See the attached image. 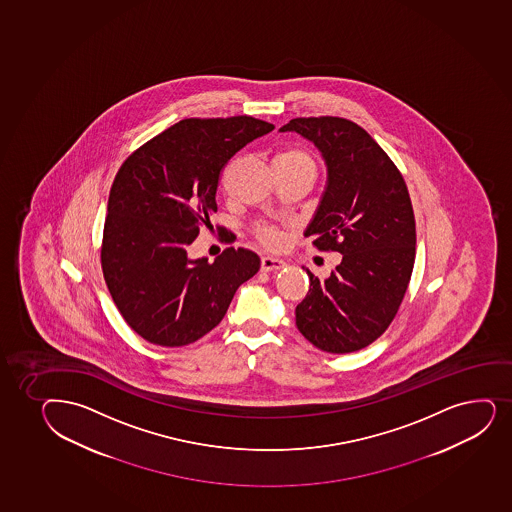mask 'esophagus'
<instances>
[{
  "label": "esophagus",
  "mask_w": 512,
  "mask_h": 512,
  "mask_svg": "<svg viewBox=\"0 0 512 512\" xmlns=\"http://www.w3.org/2000/svg\"><path fill=\"white\" fill-rule=\"evenodd\" d=\"M283 266H285V263L282 259L271 258V256L261 258V270L263 271H278L282 270Z\"/></svg>",
  "instance_id": "34e87169"
}]
</instances>
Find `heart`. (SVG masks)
<instances>
[{"label": "heart", "mask_w": 512, "mask_h": 512, "mask_svg": "<svg viewBox=\"0 0 512 512\" xmlns=\"http://www.w3.org/2000/svg\"><path fill=\"white\" fill-rule=\"evenodd\" d=\"M275 171L302 172V174H316V159L307 148L287 147L282 148L273 160ZM253 235L259 244L266 247H278L282 244V232L275 225L259 222L254 225Z\"/></svg>", "instance_id": "obj_1"}]
</instances>
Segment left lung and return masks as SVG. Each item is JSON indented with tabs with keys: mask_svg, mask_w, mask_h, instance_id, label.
<instances>
[{
	"mask_svg": "<svg viewBox=\"0 0 512 512\" xmlns=\"http://www.w3.org/2000/svg\"><path fill=\"white\" fill-rule=\"evenodd\" d=\"M280 131H297L323 153L328 186L306 237L343 254L324 282L306 270L311 285L295 323L324 352H357L388 329L412 278L417 234L405 179L350 119L295 118Z\"/></svg>",
	"mask_w": 512,
	"mask_h": 512,
	"instance_id": "obj_1",
	"label": "left lung"
}]
</instances>
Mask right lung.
<instances>
[{
	"label": "right lung",
	"instance_id": "add662e5",
	"mask_svg": "<svg viewBox=\"0 0 512 512\" xmlns=\"http://www.w3.org/2000/svg\"><path fill=\"white\" fill-rule=\"evenodd\" d=\"M273 128L253 116L183 119L119 167L100 265L114 304L141 338L160 347L200 340L258 273V254L244 247H227L213 263L189 259L188 247L217 212L225 164Z\"/></svg>",
	"mask_w": 512,
	"mask_h": 512
}]
</instances>
